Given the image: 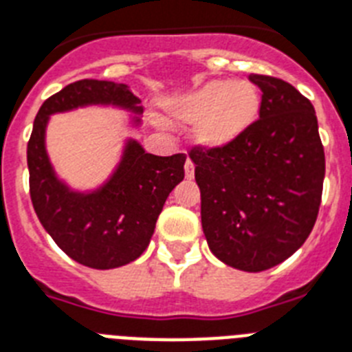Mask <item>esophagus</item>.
<instances>
[{
	"instance_id": "1",
	"label": "esophagus",
	"mask_w": 352,
	"mask_h": 352,
	"mask_svg": "<svg viewBox=\"0 0 352 352\" xmlns=\"http://www.w3.org/2000/svg\"><path fill=\"white\" fill-rule=\"evenodd\" d=\"M184 173L188 179H193L195 175V162L191 159H186V164H184Z\"/></svg>"
}]
</instances>
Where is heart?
<instances>
[{"mask_svg":"<svg viewBox=\"0 0 352 352\" xmlns=\"http://www.w3.org/2000/svg\"><path fill=\"white\" fill-rule=\"evenodd\" d=\"M261 96L249 80H212L173 103L182 121H199L197 140L206 146H221L243 134L258 118Z\"/></svg>","mask_w":352,"mask_h":352,"instance_id":"heart-1","label":"heart"}]
</instances>
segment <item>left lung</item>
Instances as JSON below:
<instances>
[{"mask_svg": "<svg viewBox=\"0 0 352 352\" xmlns=\"http://www.w3.org/2000/svg\"><path fill=\"white\" fill-rule=\"evenodd\" d=\"M261 89L259 118L231 143L195 144V181L209 249L238 270L263 272L290 258L317 220L326 173L315 109L288 82L249 75Z\"/></svg>", "mask_w": 352, "mask_h": 352, "instance_id": "left-lung-1", "label": "left lung"}]
</instances>
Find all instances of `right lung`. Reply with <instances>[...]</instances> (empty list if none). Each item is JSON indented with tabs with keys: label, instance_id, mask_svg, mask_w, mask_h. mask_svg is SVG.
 Wrapping results in <instances>:
<instances>
[{
	"label": "right lung",
	"instance_id": "right-lung-1",
	"mask_svg": "<svg viewBox=\"0 0 352 352\" xmlns=\"http://www.w3.org/2000/svg\"><path fill=\"white\" fill-rule=\"evenodd\" d=\"M87 103H114L141 111L126 85L84 78L52 94L34 121L26 157L30 199L41 223L71 259L98 270L134 261L146 250L168 195L184 179V153L159 157L135 141L111 181L91 195L69 191L57 181L44 150L48 116Z\"/></svg>",
	"mask_w": 352,
	"mask_h": 352
}]
</instances>
